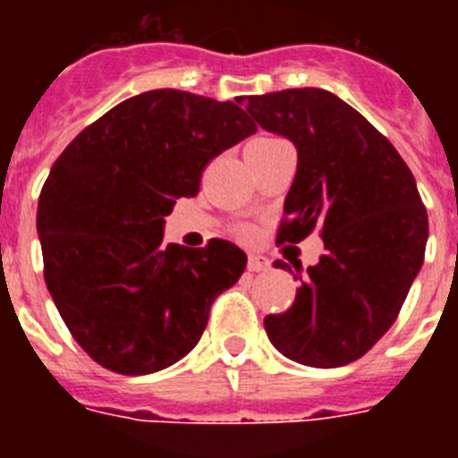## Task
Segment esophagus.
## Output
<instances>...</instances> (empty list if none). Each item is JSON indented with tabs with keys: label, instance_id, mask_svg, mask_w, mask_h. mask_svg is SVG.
I'll return each instance as SVG.
<instances>
[{
	"label": "esophagus",
	"instance_id": "esophagus-1",
	"mask_svg": "<svg viewBox=\"0 0 458 458\" xmlns=\"http://www.w3.org/2000/svg\"><path fill=\"white\" fill-rule=\"evenodd\" d=\"M247 268H250L251 273H264L271 268V261L266 257H261V254H250V264H247Z\"/></svg>",
	"mask_w": 458,
	"mask_h": 458
}]
</instances>
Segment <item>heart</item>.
<instances>
[{"mask_svg":"<svg viewBox=\"0 0 458 458\" xmlns=\"http://www.w3.org/2000/svg\"><path fill=\"white\" fill-rule=\"evenodd\" d=\"M257 140H261V138H257Z\"/></svg>","mask_w":458,"mask_h":458,"instance_id":"1","label":"heart"}]
</instances>
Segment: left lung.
Masks as SVG:
<instances>
[{"mask_svg":"<svg viewBox=\"0 0 458 458\" xmlns=\"http://www.w3.org/2000/svg\"><path fill=\"white\" fill-rule=\"evenodd\" d=\"M242 104L264 131L297 147L276 242L297 244L318 230L326 244L318 264L300 276L294 304L264 318L268 340L313 369L356 361L397 320L423 266L428 214L413 173L390 140L333 92L280 89Z\"/></svg>","mask_w":458,"mask_h":458,"instance_id":"obj_1","label":"left lung"}]
</instances>
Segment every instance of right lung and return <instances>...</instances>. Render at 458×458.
I'll return each mask as SVG.
<instances>
[{
	"label": "right lung",
	"instance_id": "1",
	"mask_svg": "<svg viewBox=\"0 0 458 458\" xmlns=\"http://www.w3.org/2000/svg\"><path fill=\"white\" fill-rule=\"evenodd\" d=\"M257 132L235 102L149 89L89 123L39 192L45 283L73 340L99 366L147 376L199 342L208 309L247 254L228 240L164 244V218L199 192L208 161Z\"/></svg>",
	"mask_w": 458,
	"mask_h": 458
}]
</instances>
